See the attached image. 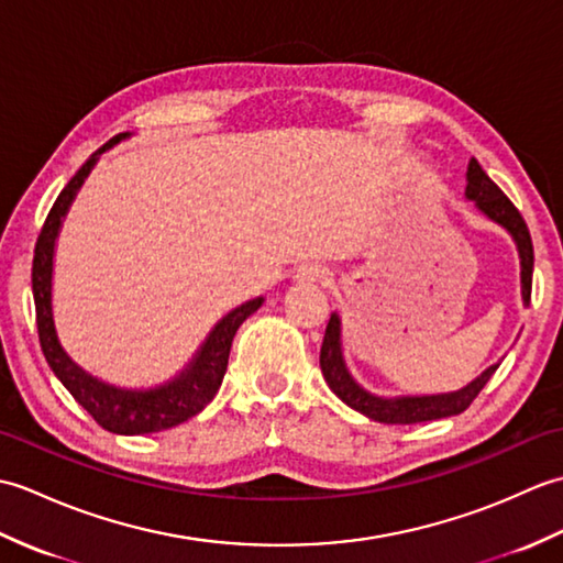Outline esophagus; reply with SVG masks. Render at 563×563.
Masks as SVG:
<instances>
[{
    "mask_svg": "<svg viewBox=\"0 0 563 563\" xmlns=\"http://www.w3.org/2000/svg\"><path fill=\"white\" fill-rule=\"evenodd\" d=\"M329 278V271L317 266V263H309V266H302L295 273L297 283H324Z\"/></svg>",
    "mask_w": 563,
    "mask_h": 563,
    "instance_id": "34e87169",
    "label": "esophagus"
}]
</instances>
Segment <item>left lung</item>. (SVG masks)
<instances>
[{"label": "left lung", "mask_w": 563, "mask_h": 563, "mask_svg": "<svg viewBox=\"0 0 563 563\" xmlns=\"http://www.w3.org/2000/svg\"><path fill=\"white\" fill-rule=\"evenodd\" d=\"M464 198L472 200L474 208L482 214H486L488 220L504 227V230L512 236V242H516L518 256H520V295H522V305L528 307L530 292H532L534 251H532L530 230L528 224H525L522 214L504 196V190H500L492 178L486 176L482 164L474 157L470 159V166H466ZM319 365L329 389L336 394L345 406H351V409L361 411L363 416L373 418L377 423H423V421H435V418L462 413L466 406L476 399V394L484 389L486 382L492 379V375L496 373L500 363L488 365L479 377H474L470 382V385H464L462 389H454V391L379 397V394L365 389L349 369V363H345V355H343V324H341L339 312H333L327 324L324 343H321Z\"/></svg>", "instance_id": "1"}]
</instances>
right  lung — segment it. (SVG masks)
I'll use <instances>...</instances> for the list:
<instances>
[{"label":"right lung","instance_id":"add662e5","mask_svg":"<svg viewBox=\"0 0 563 563\" xmlns=\"http://www.w3.org/2000/svg\"><path fill=\"white\" fill-rule=\"evenodd\" d=\"M128 137L130 133L115 135L113 140L106 142L101 150L93 152L91 157L81 164V169L71 176V181L63 188V194L57 196L53 210L47 212L38 242H35L31 285L41 349L55 377L63 382L65 389L75 397V401L84 406L101 428L118 435H145L159 433V430L188 421V418L200 413L212 401L227 373V361H230L234 333L263 305V297H254V300L234 307L232 312H227L218 324L210 329L206 341L200 343V349L190 357L181 373H176L172 379L162 382L157 387L130 389L111 385V382L87 373V369L65 351V345L59 343L53 317V266L57 236L59 230H63V220L67 218L71 202H75L79 188L87 181V176L91 174L93 166H97L101 154L109 152L118 142Z\"/></svg>","mask_w":563,"mask_h":563}]
</instances>
